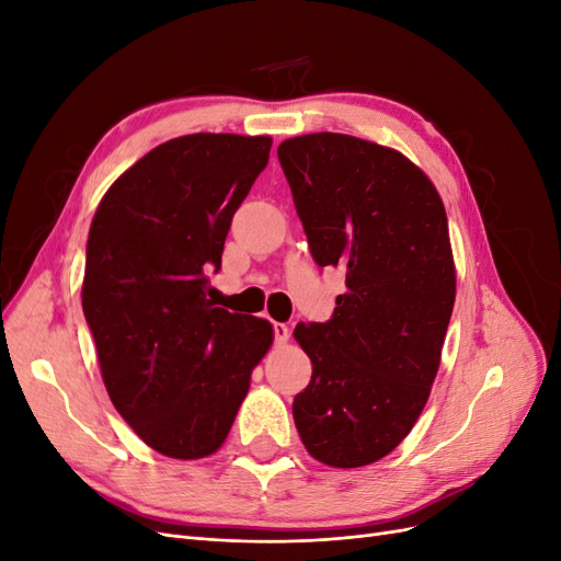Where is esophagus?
Instances as JSON below:
<instances>
[{
  "label": "esophagus",
  "instance_id": "34e87169",
  "mask_svg": "<svg viewBox=\"0 0 561 561\" xmlns=\"http://www.w3.org/2000/svg\"><path fill=\"white\" fill-rule=\"evenodd\" d=\"M274 339L278 346L287 344V339H290V328L283 325V322H274Z\"/></svg>",
  "mask_w": 561,
  "mask_h": 561
}]
</instances>
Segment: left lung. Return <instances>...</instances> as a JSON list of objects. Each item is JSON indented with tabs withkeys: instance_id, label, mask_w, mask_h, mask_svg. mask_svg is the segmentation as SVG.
Masks as SVG:
<instances>
[{
	"instance_id": "1",
	"label": "left lung",
	"mask_w": 561,
	"mask_h": 561,
	"mask_svg": "<svg viewBox=\"0 0 561 561\" xmlns=\"http://www.w3.org/2000/svg\"><path fill=\"white\" fill-rule=\"evenodd\" d=\"M278 161L316 264L346 271L332 318L295 328L313 365L295 426L316 461L369 466L414 428L437 375L456 297L447 213L419 165L353 135H299Z\"/></svg>"
}]
</instances>
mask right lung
<instances>
[{
    "label": "right lung",
    "instance_id": "1",
    "mask_svg": "<svg viewBox=\"0 0 561 561\" xmlns=\"http://www.w3.org/2000/svg\"><path fill=\"white\" fill-rule=\"evenodd\" d=\"M268 151V135L168 140L110 186L91 222L81 307L100 371L116 412L163 456L222 447L274 342L268 320L206 297Z\"/></svg>",
    "mask_w": 561,
    "mask_h": 561
}]
</instances>
